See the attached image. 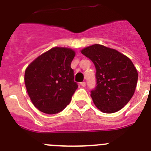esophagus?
Masks as SVG:
<instances>
[{
	"label": "esophagus",
	"instance_id": "esophagus-1",
	"mask_svg": "<svg viewBox=\"0 0 151 151\" xmlns=\"http://www.w3.org/2000/svg\"><path fill=\"white\" fill-rule=\"evenodd\" d=\"M80 85H82V87H85V85H86V83H85V82H82L80 83Z\"/></svg>",
	"mask_w": 151,
	"mask_h": 151
}]
</instances>
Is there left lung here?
Returning a JSON list of instances; mask_svg holds the SVG:
<instances>
[{"mask_svg": "<svg viewBox=\"0 0 151 151\" xmlns=\"http://www.w3.org/2000/svg\"><path fill=\"white\" fill-rule=\"evenodd\" d=\"M82 54L94 63L97 86L91 91L94 105L105 113L120 110L132 97L138 82V72L129 57L115 49L93 45Z\"/></svg>", "mask_w": 151, "mask_h": 151, "instance_id": "8db88e82", "label": "left lung"}]
</instances>
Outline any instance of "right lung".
<instances>
[{
    "label": "right lung",
    "instance_id": "right-lung-1",
    "mask_svg": "<svg viewBox=\"0 0 151 151\" xmlns=\"http://www.w3.org/2000/svg\"><path fill=\"white\" fill-rule=\"evenodd\" d=\"M76 53L67 47H53L29 64L25 84L31 101L47 114L62 111L71 101L78 85L71 62Z\"/></svg>",
    "mask_w": 151,
    "mask_h": 151
}]
</instances>
